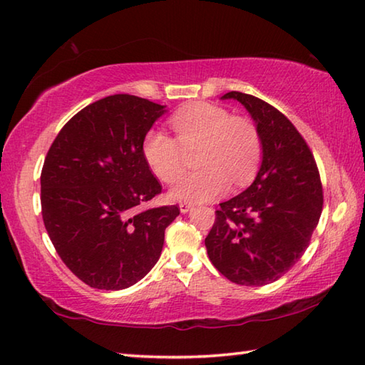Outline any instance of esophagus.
<instances>
[{"label": "esophagus", "instance_id": "obj_1", "mask_svg": "<svg viewBox=\"0 0 365 365\" xmlns=\"http://www.w3.org/2000/svg\"><path fill=\"white\" fill-rule=\"evenodd\" d=\"M178 208H180L182 213H188V212L191 210V208H192V205L188 204V202H182L180 205H178Z\"/></svg>", "mask_w": 365, "mask_h": 365}]
</instances>
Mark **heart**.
<instances>
[{"mask_svg": "<svg viewBox=\"0 0 365 365\" xmlns=\"http://www.w3.org/2000/svg\"><path fill=\"white\" fill-rule=\"evenodd\" d=\"M175 138L158 130L144 136L143 155L161 182L173 183L183 173L185 150L200 147L197 166L170 190V197L187 202H207L229 187L245 185L259 168L262 144L251 120L232 118L226 108L195 102L185 105L169 119Z\"/></svg>", "mask_w": 365, "mask_h": 365, "instance_id": "heart-1", "label": "heart"}]
</instances>
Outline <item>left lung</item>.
I'll use <instances>...</instances> for the list:
<instances>
[{
    "instance_id": "obj_1",
    "label": "left lung",
    "mask_w": 365,
    "mask_h": 365,
    "mask_svg": "<svg viewBox=\"0 0 365 365\" xmlns=\"http://www.w3.org/2000/svg\"><path fill=\"white\" fill-rule=\"evenodd\" d=\"M251 114L262 165L250 188L220 204L205 247L229 281L260 287L285 274L311 242L323 208L314 155L293 123L263 100L232 91Z\"/></svg>"
}]
</instances>
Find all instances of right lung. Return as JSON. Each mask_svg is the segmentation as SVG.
<instances>
[{
    "label": "right lung",
    "mask_w": 365,
    "mask_h": 365,
    "mask_svg": "<svg viewBox=\"0 0 365 365\" xmlns=\"http://www.w3.org/2000/svg\"><path fill=\"white\" fill-rule=\"evenodd\" d=\"M166 106L115 94L83 108L54 139L42 168L45 229L72 273L98 290L136 284L158 262L180 210L139 205L161 192L143 141Z\"/></svg>",
    "instance_id": "add662e5"
}]
</instances>
